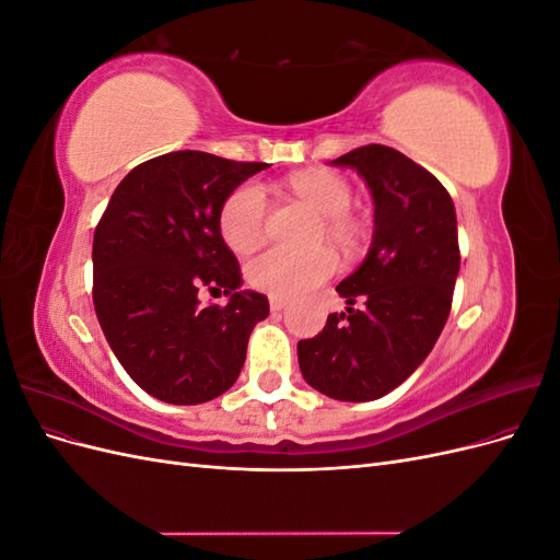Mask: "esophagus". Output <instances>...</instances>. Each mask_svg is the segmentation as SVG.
Wrapping results in <instances>:
<instances>
[{
  "instance_id": "esophagus-1",
  "label": "esophagus",
  "mask_w": 560,
  "mask_h": 560,
  "mask_svg": "<svg viewBox=\"0 0 560 560\" xmlns=\"http://www.w3.org/2000/svg\"><path fill=\"white\" fill-rule=\"evenodd\" d=\"M268 303H270V311H273V313H280L287 306V301L280 299V296H270Z\"/></svg>"
}]
</instances>
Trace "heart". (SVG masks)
<instances>
[{
	"instance_id": "obj_1",
	"label": "heart",
	"mask_w": 560,
	"mask_h": 560,
	"mask_svg": "<svg viewBox=\"0 0 560 560\" xmlns=\"http://www.w3.org/2000/svg\"><path fill=\"white\" fill-rule=\"evenodd\" d=\"M290 189L313 208L319 217H325V231L322 235L343 247H354L360 241V224L350 217L352 208V186L336 173L308 171L290 179ZM268 194L264 184L245 182L226 196L219 208V233L226 245L235 252H249L257 247L268 224ZM338 270V257L329 247H317L311 252L290 249H266L254 257L247 266V280L254 290L270 296L294 299L313 292Z\"/></svg>"
}]
</instances>
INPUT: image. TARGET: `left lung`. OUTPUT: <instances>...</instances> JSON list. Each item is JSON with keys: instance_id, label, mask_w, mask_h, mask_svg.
I'll return each instance as SVG.
<instances>
[{"instance_id": "obj_1", "label": "left lung", "mask_w": 560, "mask_h": 560, "mask_svg": "<svg viewBox=\"0 0 560 560\" xmlns=\"http://www.w3.org/2000/svg\"><path fill=\"white\" fill-rule=\"evenodd\" d=\"M374 198V241L336 292L348 303L299 341L301 374L317 393L371 401L409 378L442 334L460 270L455 208L444 184L401 151L366 144L331 161ZM362 300V310L351 306Z\"/></svg>"}]
</instances>
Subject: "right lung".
Here are the masks:
<instances>
[{
    "mask_svg": "<svg viewBox=\"0 0 560 560\" xmlns=\"http://www.w3.org/2000/svg\"><path fill=\"white\" fill-rule=\"evenodd\" d=\"M266 167L171 151L132 167L95 226V315L116 360L151 397L191 406L238 381L268 299L241 292V266L219 233V208ZM200 285L224 291L228 306L202 307Z\"/></svg>",
    "mask_w": 560,
    "mask_h": 560,
    "instance_id": "obj_1",
    "label": "right lung"
}]
</instances>
